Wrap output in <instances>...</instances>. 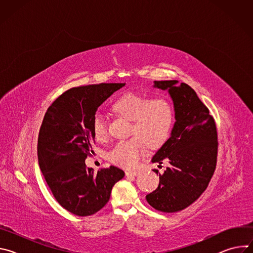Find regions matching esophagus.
Segmentation results:
<instances>
[{
    "mask_svg": "<svg viewBox=\"0 0 253 253\" xmlns=\"http://www.w3.org/2000/svg\"><path fill=\"white\" fill-rule=\"evenodd\" d=\"M139 173L136 171H126V176H137Z\"/></svg>",
    "mask_w": 253,
    "mask_h": 253,
    "instance_id": "esophagus-1",
    "label": "esophagus"
}]
</instances>
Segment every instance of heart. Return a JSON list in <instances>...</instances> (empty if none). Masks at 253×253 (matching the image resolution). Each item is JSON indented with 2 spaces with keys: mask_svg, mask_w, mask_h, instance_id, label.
<instances>
[{
  "mask_svg": "<svg viewBox=\"0 0 253 253\" xmlns=\"http://www.w3.org/2000/svg\"><path fill=\"white\" fill-rule=\"evenodd\" d=\"M117 115L132 121L129 140L119 142L108 154L110 162L123 168H134L145 152V144L157 147L170 135L174 122V108L164 96L152 97L146 94L125 93L112 104ZM92 133L96 140L103 141L108 136L104 117L96 114L92 120Z\"/></svg>",
  "mask_w": 253,
  "mask_h": 253,
  "instance_id": "obj_1",
  "label": "heart"
}]
</instances>
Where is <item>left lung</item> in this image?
<instances>
[{"mask_svg":"<svg viewBox=\"0 0 253 253\" xmlns=\"http://www.w3.org/2000/svg\"><path fill=\"white\" fill-rule=\"evenodd\" d=\"M154 87L168 90L176 121L151 160L159 166L168 160L170 166L159 173V185L146 200L156 210L172 213L188 207L207 188L217 159V131L208 108L189 85L169 80L154 81Z\"/></svg>","mask_w":253,"mask_h":253,"instance_id":"8db88e82","label":"left lung"}]
</instances>
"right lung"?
<instances>
[{"instance_id":"right-lung-1","label":"right lung","mask_w":253,"mask_h":253,"mask_svg":"<svg viewBox=\"0 0 253 253\" xmlns=\"http://www.w3.org/2000/svg\"><path fill=\"white\" fill-rule=\"evenodd\" d=\"M125 83L71 88L59 96L44 116L38 137L40 169L59 204L78 216H89L110 199L125 173L118 167L87 168L95 142L92 120L98 107Z\"/></svg>"}]
</instances>
